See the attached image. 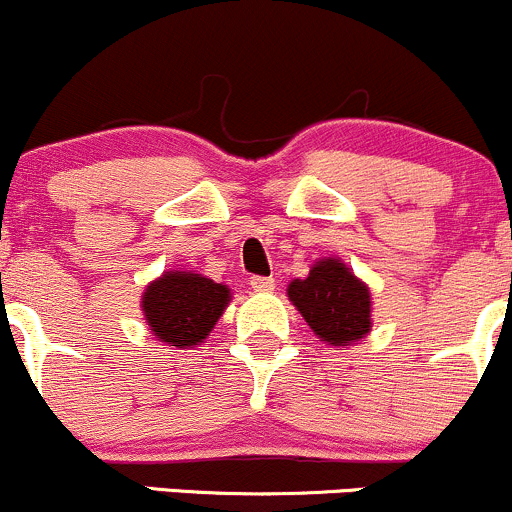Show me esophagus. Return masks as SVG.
<instances>
[{"instance_id":"1","label":"esophagus","mask_w":512,"mask_h":512,"mask_svg":"<svg viewBox=\"0 0 512 512\" xmlns=\"http://www.w3.org/2000/svg\"><path fill=\"white\" fill-rule=\"evenodd\" d=\"M251 288H254L256 293H271V290L276 288V280L271 276H254L251 278Z\"/></svg>"}]
</instances>
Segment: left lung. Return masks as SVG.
Returning a JSON list of instances; mask_svg holds the SVG:
<instances>
[{
    "label": "left lung",
    "mask_w": 512,
    "mask_h": 512,
    "mask_svg": "<svg viewBox=\"0 0 512 512\" xmlns=\"http://www.w3.org/2000/svg\"><path fill=\"white\" fill-rule=\"evenodd\" d=\"M288 298L322 342L349 346L371 332V293L339 258H322L310 276L295 278Z\"/></svg>",
    "instance_id": "obj_1"
}]
</instances>
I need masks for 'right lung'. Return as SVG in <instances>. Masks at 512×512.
I'll return each mask as SVG.
<instances>
[{"mask_svg":"<svg viewBox=\"0 0 512 512\" xmlns=\"http://www.w3.org/2000/svg\"><path fill=\"white\" fill-rule=\"evenodd\" d=\"M232 300L227 285L188 271H168L146 285L141 310L158 342L188 349L205 342Z\"/></svg>","mask_w":512,"mask_h":512,"instance_id":"add662e5","label":"right lung"}]
</instances>
